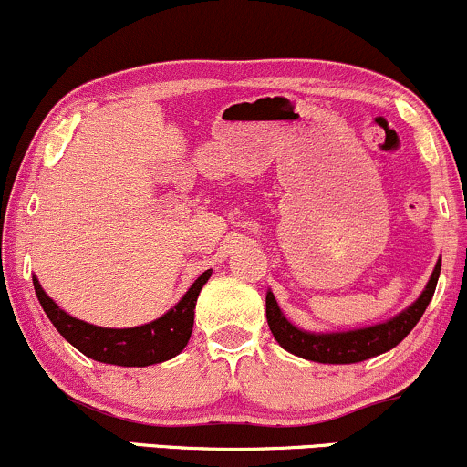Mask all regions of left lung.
<instances>
[{"label":"left lung","instance_id":"left-lung-1","mask_svg":"<svg viewBox=\"0 0 467 467\" xmlns=\"http://www.w3.org/2000/svg\"><path fill=\"white\" fill-rule=\"evenodd\" d=\"M439 272H441V261L432 270L431 281H428L421 296L409 309H404L400 316L390 318L389 323L367 327V329L345 331V334H309V331L296 329V327L289 323L285 316L281 314V309H278L275 294L267 292V325H270L272 336L276 337V342L283 349H287L298 358H305V360L323 364L362 362L367 358L379 356V353L393 349L395 345H400L410 334V329L420 323L428 303H431L432 294H435Z\"/></svg>","mask_w":467,"mask_h":467}]
</instances>
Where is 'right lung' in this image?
Instances as JSON below:
<instances>
[{"instance_id": "obj_1", "label": "right lung", "mask_w": 467, "mask_h": 467, "mask_svg": "<svg viewBox=\"0 0 467 467\" xmlns=\"http://www.w3.org/2000/svg\"><path fill=\"white\" fill-rule=\"evenodd\" d=\"M211 272L213 270L203 272L184 294V298L162 318L142 327H131V329H105V327L83 323L63 312L44 292L36 278H32V283H35L36 298L47 318L57 327L58 334L80 353L92 360L118 364V367H149V364L171 360L189 345L192 323H195L197 296L203 283L211 278Z\"/></svg>"}]
</instances>
